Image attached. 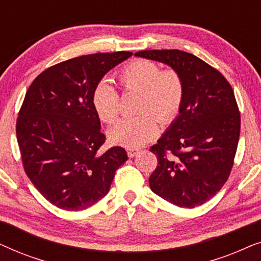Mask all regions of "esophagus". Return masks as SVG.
I'll list each match as a JSON object with an SVG mask.
<instances>
[{"instance_id": "1", "label": "esophagus", "mask_w": 261, "mask_h": 261, "mask_svg": "<svg viewBox=\"0 0 261 261\" xmlns=\"http://www.w3.org/2000/svg\"><path fill=\"white\" fill-rule=\"evenodd\" d=\"M138 153V149L137 148H133V147H127V154L129 158H133V156L137 154Z\"/></svg>"}]
</instances>
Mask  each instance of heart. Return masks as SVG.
Returning a JSON list of instances; mask_svg holds the SVG:
<instances>
[{
  "label": "heart",
  "instance_id": "obj_1",
  "mask_svg": "<svg viewBox=\"0 0 261 261\" xmlns=\"http://www.w3.org/2000/svg\"><path fill=\"white\" fill-rule=\"evenodd\" d=\"M117 81L126 94H137L135 112L110 130V139L127 147H140L155 137L158 121L167 124L176 119L185 97V82L179 71L162 70L148 59L134 60L117 72ZM95 112L105 123L113 124L121 114L120 92L102 82L92 95Z\"/></svg>",
  "mask_w": 261,
  "mask_h": 261
}]
</instances>
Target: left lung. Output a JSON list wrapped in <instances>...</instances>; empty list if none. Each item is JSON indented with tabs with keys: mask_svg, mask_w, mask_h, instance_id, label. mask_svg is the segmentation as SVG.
Here are the masks:
<instances>
[{
	"mask_svg": "<svg viewBox=\"0 0 261 261\" xmlns=\"http://www.w3.org/2000/svg\"><path fill=\"white\" fill-rule=\"evenodd\" d=\"M167 64L185 82L180 115L151 147L158 165L151 190L180 208L209 201L229 177L240 137V112L222 73L198 57L179 49L135 53Z\"/></svg>",
	"mask_w": 261,
	"mask_h": 261,
	"instance_id": "obj_1",
	"label": "left lung"
}]
</instances>
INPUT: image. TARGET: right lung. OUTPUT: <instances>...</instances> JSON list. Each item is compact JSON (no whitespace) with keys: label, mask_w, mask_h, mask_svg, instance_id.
<instances>
[{"label":"right lung","mask_w":261,"mask_h":261,"mask_svg":"<svg viewBox=\"0 0 261 261\" xmlns=\"http://www.w3.org/2000/svg\"><path fill=\"white\" fill-rule=\"evenodd\" d=\"M133 55L95 53L56 64L28 88L16 120L24 172L53 205L78 212L108 194L126 149L99 152L106 135L92 105L102 77Z\"/></svg>","instance_id":"obj_1"}]
</instances>
